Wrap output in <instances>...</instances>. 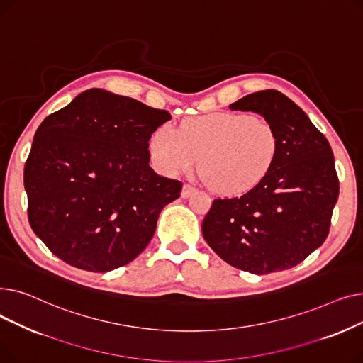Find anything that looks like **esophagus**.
Wrapping results in <instances>:
<instances>
[{
    "instance_id": "esophagus-1",
    "label": "esophagus",
    "mask_w": 363,
    "mask_h": 363,
    "mask_svg": "<svg viewBox=\"0 0 363 363\" xmlns=\"http://www.w3.org/2000/svg\"><path fill=\"white\" fill-rule=\"evenodd\" d=\"M194 191H196V188H194L191 184H184V186H182V191H181V196H182L184 199H188V197L191 196Z\"/></svg>"
}]
</instances>
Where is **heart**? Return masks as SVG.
Masks as SVG:
<instances>
[{"mask_svg":"<svg viewBox=\"0 0 363 363\" xmlns=\"http://www.w3.org/2000/svg\"><path fill=\"white\" fill-rule=\"evenodd\" d=\"M279 147L275 128L242 113H211L186 119L179 130L160 126L150 140L155 164L167 175L191 167L199 157L203 181L222 194H242L271 170Z\"/></svg>","mask_w":363,"mask_h":363,"instance_id":"heart-1","label":"heart"}]
</instances>
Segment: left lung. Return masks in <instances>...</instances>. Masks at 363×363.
<instances>
[{"label": "left lung", "mask_w": 363, "mask_h": 363, "mask_svg": "<svg viewBox=\"0 0 363 363\" xmlns=\"http://www.w3.org/2000/svg\"><path fill=\"white\" fill-rule=\"evenodd\" d=\"M231 110L262 114L279 147L271 170L241 197L216 199L201 231L212 250L234 268L257 275L290 269L325 241L338 199L330 143L287 95L264 89Z\"/></svg>", "instance_id": "left-lung-1"}]
</instances>
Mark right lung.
<instances>
[{
    "label": "right lung",
    "instance_id": "add662e5",
    "mask_svg": "<svg viewBox=\"0 0 363 363\" xmlns=\"http://www.w3.org/2000/svg\"><path fill=\"white\" fill-rule=\"evenodd\" d=\"M170 119L166 110L99 88L44 119L23 181L29 223L52 255L108 272L145 249L162 208L182 189L148 164L151 133Z\"/></svg>",
    "mask_w": 363,
    "mask_h": 363
}]
</instances>
